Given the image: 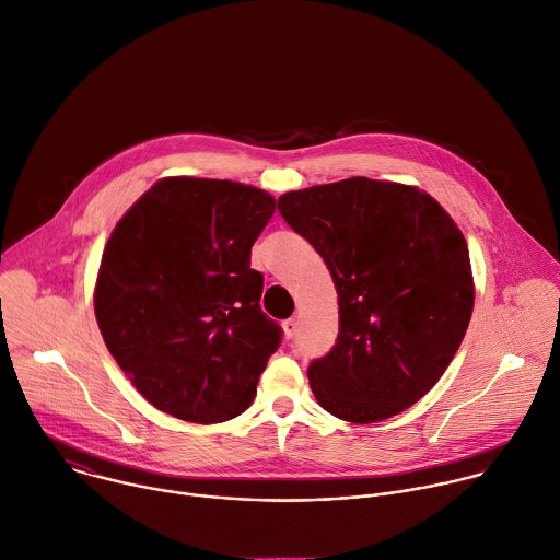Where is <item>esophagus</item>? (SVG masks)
<instances>
[{
  "mask_svg": "<svg viewBox=\"0 0 560 560\" xmlns=\"http://www.w3.org/2000/svg\"><path fill=\"white\" fill-rule=\"evenodd\" d=\"M296 331H299V320L296 318H290V320L283 323V336L288 337V339L296 336Z\"/></svg>",
  "mask_w": 560,
  "mask_h": 560,
  "instance_id": "1",
  "label": "esophagus"
}]
</instances>
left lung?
<instances>
[{
  "label": "left lung",
  "instance_id": "8db88e82",
  "mask_svg": "<svg viewBox=\"0 0 560 560\" xmlns=\"http://www.w3.org/2000/svg\"><path fill=\"white\" fill-rule=\"evenodd\" d=\"M277 206L336 283V346L307 370L316 400L352 424L402 413L442 378L471 318L460 229L418 186L368 177L292 190Z\"/></svg>",
  "mask_w": 560,
  "mask_h": 560
}]
</instances>
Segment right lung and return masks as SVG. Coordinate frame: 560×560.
Listing matches in <instances>:
<instances>
[{
    "label": "right lung",
    "instance_id": "add662e5",
    "mask_svg": "<svg viewBox=\"0 0 560 560\" xmlns=\"http://www.w3.org/2000/svg\"><path fill=\"white\" fill-rule=\"evenodd\" d=\"M275 199L229 179L164 177L114 226L95 316L131 385L197 424L244 413L281 329L261 307L250 246Z\"/></svg>",
    "mask_w": 560,
    "mask_h": 560
}]
</instances>
